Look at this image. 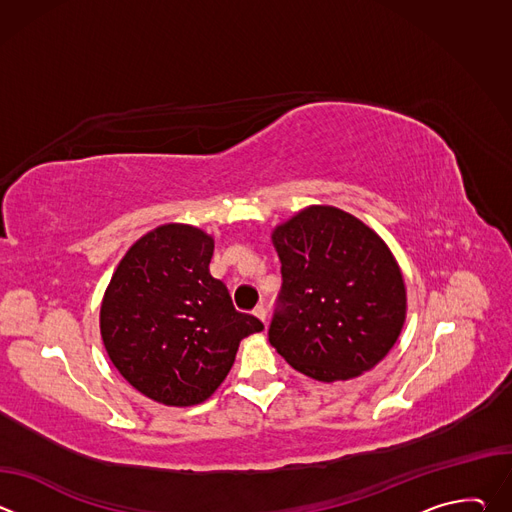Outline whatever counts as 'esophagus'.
Instances as JSON below:
<instances>
[{
  "instance_id": "esophagus-1",
  "label": "esophagus",
  "mask_w": 512,
  "mask_h": 512,
  "mask_svg": "<svg viewBox=\"0 0 512 512\" xmlns=\"http://www.w3.org/2000/svg\"><path fill=\"white\" fill-rule=\"evenodd\" d=\"M253 314H255V316L265 324V326H267V312H265V308H263V306H257V308L253 310Z\"/></svg>"
}]
</instances>
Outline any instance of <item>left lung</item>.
<instances>
[{"mask_svg":"<svg viewBox=\"0 0 512 512\" xmlns=\"http://www.w3.org/2000/svg\"><path fill=\"white\" fill-rule=\"evenodd\" d=\"M271 243L283 277L271 346L322 383L371 371L407 316L403 273L387 243L354 214L326 204L277 225Z\"/></svg>","mask_w":512,"mask_h":512,"instance_id":"1","label":"left lung"}]
</instances>
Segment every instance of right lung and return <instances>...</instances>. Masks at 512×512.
<instances>
[{
  "mask_svg": "<svg viewBox=\"0 0 512 512\" xmlns=\"http://www.w3.org/2000/svg\"><path fill=\"white\" fill-rule=\"evenodd\" d=\"M214 239L170 223L123 255L101 302V338L121 377L162 405L206 401L229 375L239 344L263 324L235 310L210 275Z\"/></svg>",
  "mask_w": 512,
  "mask_h": 512,
  "instance_id": "add662e5",
  "label": "right lung"
}]
</instances>
